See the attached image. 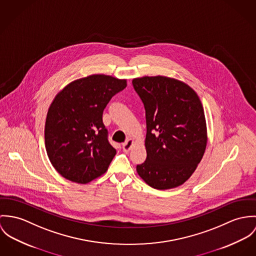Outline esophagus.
<instances>
[{"label":"esophagus","mask_w":256,"mask_h":256,"mask_svg":"<svg viewBox=\"0 0 256 256\" xmlns=\"http://www.w3.org/2000/svg\"><path fill=\"white\" fill-rule=\"evenodd\" d=\"M132 144H134V142H132V140H128L126 142H124V143L122 144V150H124V152H128V151L132 149Z\"/></svg>","instance_id":"34e87169"}]
</instances>
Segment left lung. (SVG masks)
<instances>
[{"instance_id":"obj_1","label":"left lung","mask_w":256,"mask_h":256,"mask_svg":"<svg viewBox=\"0 0 256 256\" xmlns=\"http://www.w3.org/2000/svg\"><path fill=\"white\" fill-rule=\"evenodd\" d=\"M132 86L145 109L147 157L136 166L156 190L182 184L196 170L207 143L206 122L198 94L166 76L134 78Z\"/></svg>"}]
</instances>
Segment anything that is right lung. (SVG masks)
<instances>
[{
	"label": "right lung",
	"instance_id": "add662e5",
	"mask_svg": "<svg viewBox=\"0 0 256 256\" xmlns=\"http://www.w3.org/2000/svg\"><path fill=\"white\" fill-rule=\"evenodd\" d=\"M126 80L93 74L66 86L52 102L45 124L48 157L60 174L87 184L104 174L116 153L103 111Z\"/></svg>",
	"mask_w": 256,
	"mask_h": 256
}]
</instances>
